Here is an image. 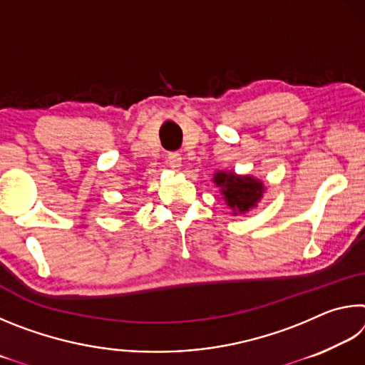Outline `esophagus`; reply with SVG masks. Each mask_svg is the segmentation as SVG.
Returning a JSON list of instances; mask_svg holds the SVG:
<instances>
[{
  "instance_id": "obj_1",
  "label": "esophagus",
  "mask_w": 365,
  "mask_h": 365,
  "mask_svg": "<svg viewBox=\"0 0 365 365\" xmlns=\"http://www.w3.org/2000/svg\"><path fill=\"white\" fill-rule=\"evenodd\" d=\"M168 164L174 170H180V168H182V154L180 153H170L168 156Z\"/></svg>"
}]
</instances>
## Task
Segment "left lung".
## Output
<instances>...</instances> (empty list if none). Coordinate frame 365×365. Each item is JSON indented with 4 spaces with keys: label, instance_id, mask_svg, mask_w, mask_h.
<instances>
[{
    "label": "left lung",
    "instance_id": "8db88e82",
    "mask_svg": "<svg viewBox=\"0 0 365 365\" xmlns=\"http://www.w3.org/2000/svg\"><path fill=\"white\" fill-rule=\"evenodd\" d=\"M212 182L233 215H245L257 207L265 191L264 182L255 175H240L232 170H217Z\"/></svg>",
    "mask_w": 365,
    "mask_h": 365
}]
</instances>
